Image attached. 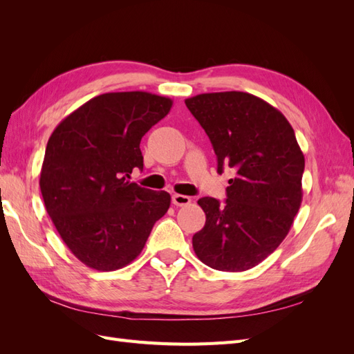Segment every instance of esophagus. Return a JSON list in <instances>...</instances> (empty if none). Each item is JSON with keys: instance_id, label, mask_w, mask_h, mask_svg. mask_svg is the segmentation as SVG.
Here are the masks:
<instances>
[{"instance_id": "1", "label": "esophagus", "mask_w": 354, "mask_h": 354, "mask_svg": "<svg viewBox=\"0 0 354 354\" xmlns=\"http://www.w3.org/2000/svg\"><path fill=\"white\" fill-rule=\"evenodd\" d=\"M173 203L176 207H185V205H189V203H190V198L186 196V195L174 194L173 195Z\"/></svg>"}]
</instances>
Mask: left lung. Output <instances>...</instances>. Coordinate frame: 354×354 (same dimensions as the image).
Returning <instances> with one entry per match:
<instances>
[{"mask_svg": "<svg viewBox=\"0 0 354 354\" xmlns=\"http://www.w3.org/2000/svg\"><path fill=\"white\" fill-rule=\"evenodd\" d=\"M185 103L209 137L217 173L234 171L226 201H198L207 221L192 239L195 254L216 270L252 269L281 245L301 205L304 155L295 133L248 93H205Z\"/></svg>", "mask_w": 354, "mask_h": 354, "instance_id": "obj_1", "label": "left lung"}]
</instances>
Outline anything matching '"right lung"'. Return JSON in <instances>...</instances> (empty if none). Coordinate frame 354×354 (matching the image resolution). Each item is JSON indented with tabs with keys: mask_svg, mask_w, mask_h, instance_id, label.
<instances>
[{
	"mask_svg": "<svg viewBox=\"0 0 354 354\" xmlns=\"http://www.w3.org/2000/svg\"><path fill=\"white\" fill-rule=\"evenodd\" d=\"M173 100L146 91L106 93L66 116L48 138L39 187L46 209L72 254L112 272L142 252L168 211L167 192L128 178L143 169L142 137Z\"/></svg>",
	"mask_w": 354,
	"mask_h": 354,
	"instance_id": "obj_1",
	"label": "right lung"
}]
</instances>
